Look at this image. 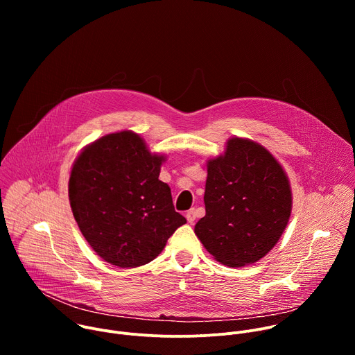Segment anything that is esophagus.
I'll return each instance as SVG.
<instances>
[{"label":"esophagus","mask_w":355,"mask_h":355,"mask_svg":"<svg viewBox=\"0 0 355 355\" xmlns=\"http://www.w3.org/2000/svg\"><path fill=\"white\" fill-rule=\"evenodd\" d=\"M185 218H187L188 223H193V222H195V218H196V215H195V209H189V211H187Z\"/></svg>","instance_id":"1"}]
</instances>
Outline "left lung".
Instances as JSON below:
<instances>
[{
	"label": "left lung",
	"mask_w": 355,
	"mask_h": 355,
	"mask_svg": "<svg viewBox=\"0 0 355 355\" xmlns=\"http://www.w3.org/2000/svg\"><path fill=\"white\" fill-rule=\"evenodd\" d=\"M207 167V215L195 225V234L227 267L261 260L278 243L292 211L282 166L261 144L232 137Z\"/></svg>",
	"instance_id": "left-lung-1"
}]
</instances>
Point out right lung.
Returning <instances> with one entry per match:
<instances>
[{"mask_svg":"<svg viewBox=\"0 0 355 355\" xmlns=\"http://www.w3.org/2000/svg\"><path fill=\"white\" fill-rule=\"evenodd\" d=\"M164 156L151 155L135 132L110 133L76 159L69 198L74 219L96 254L121 268L153 261L187 219L159 180Z\"/></svg>","mask_w":355,"mask_h":355,"instance_id":"1","label":"right lung"}]
</instances>
